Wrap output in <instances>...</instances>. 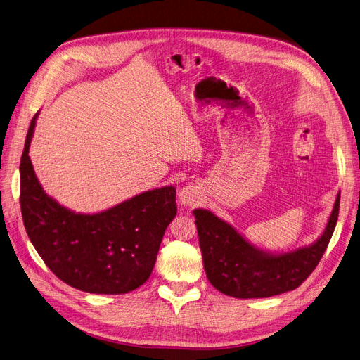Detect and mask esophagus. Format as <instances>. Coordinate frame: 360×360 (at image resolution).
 Returning a JSON list of instances; mask_svg holds the SVG:
<instances>
[{
	"label": "esophagus",
	"instance_id": "1",
	"mask_svg": "<svg viewBox=\"0 0 360 360\" xmlns=\"http://www.w3.org/2000/svg\"><path fill=\"white\" fill-rule=\"evenodd\" d=\"M178 200H179V204L184 207H194L201 202V193L197 186L188 185L179 191Z\"/></svg>",
	"mask_w": 360,
	"mask_h": 360
}]
</instances>
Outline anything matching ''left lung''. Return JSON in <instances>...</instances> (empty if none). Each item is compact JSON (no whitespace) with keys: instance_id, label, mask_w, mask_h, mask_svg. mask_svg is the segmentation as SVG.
I'll list each match as a JSON object with an SVG mask.
<instances>
[{"instance_id":"left-lung-1","label":"left lung","mask_w":360,"mask_h":360,"mask_svg":"<svg viewBox=\"0 0 360 360\" xmlns=\"http://www.w3.org/2000/svg\"><path fill=\"white\" fill-rule=\"evenodd\" d=\"M339 205L340 193L317 240L283 253L253 246L210 210L195 208L193 212L208 281L215 290L234 298H268L298 288L316 269L328 246Z\"/></svg>"}]
</instances>
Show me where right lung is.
<instances>
[{"label": "right lung", "mask_w": 360, "mask_h": 360, "mask_svg": "<svg viewBox=\"0 0 360 360\" xmlns=\"http://www.w3.org/2000/svg\"><path fill=\"white\" fill-rule=\"evenodd\" d=\"M37 115L20 162V205L30 242L47 268L79 291L115 295L139 288L176 215L175 186L145 191L95 214L60 205L44 193L29 156Z\"/></svg>", "instance_id": "add662e5"}]
</instances>
